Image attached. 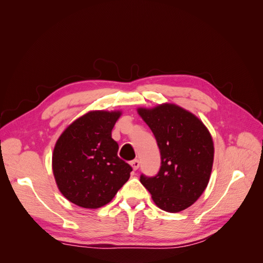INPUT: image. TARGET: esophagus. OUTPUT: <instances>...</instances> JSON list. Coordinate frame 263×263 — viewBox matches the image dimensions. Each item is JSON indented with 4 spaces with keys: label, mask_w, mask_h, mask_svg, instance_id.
<instances>
[{
    "label": "esophagus",
    "mask_w": 263,
    "mask_h": 263,
    "mask_svg": "<svg viewBox=\"0 0 263 263\" xmlns=\"http://www.w3.org/2000/svg\"><path fill=\"white\" fill-rule=\"evenodd\" d=\"M139 164H140V162H139L138 159H135V160L130 161V165L133 166V169H134L135 171H136V170L139 168Z\"/></svg>",
    "instance_id": "1"
}]
</instances>
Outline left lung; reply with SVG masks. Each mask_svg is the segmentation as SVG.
<instances>
[{
	"label": "left lung",
	"mask_w": 263,
	"mask_h": 263,
	"mask_svg": "<svg viewBox=\"0 0 263 263\" xmlns=\"http://www.w3.org/2000/svg\"><path fill=\"white\" fill-rule=\"evenodd\" d=\"M137 112L154 133L161 156L160 170L155 177L141 174V184L165 212L190 208L211 177L214 144L209 129L195 115L176 104L166 103Z\"/></svg>",
	"instance_id": "1"
}]
</instances>
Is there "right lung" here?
Listing matches in <instances>:
<instances>
[{
    "instance_id": "right-lung-1",
    "label": "right lung",
    "mask_w": 263,
    "mask_h": 263,
    "mask_svg": "<svg viewBox=\"0 0 263 263\" xmlns=\"http://www.w3.org/2000/svg\"><path fill=\"white\" fill-rule=\"evenodd\" d=\"M122 112L92 110L79 117L55 142L52 171L62 195L84 209L113 200L128 181L132 166L118 158L112 129Z\"/></svg>"
}]
</instances>
